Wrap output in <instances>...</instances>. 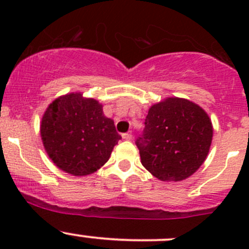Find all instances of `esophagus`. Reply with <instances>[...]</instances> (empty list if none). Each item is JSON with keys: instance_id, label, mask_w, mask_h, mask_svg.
Masks as SVG:
<instances>
[{"instance_id": "obj_1", "label": "esophagus", "mask_w": 249, "mask_h": 249, "mask_svg": "<svg viewBox=\"0 0 249 249\" xmlns=\"http://www.w3.org/2000/svg\"><path fill=\"white\" fill-rule=\"evenodd\" d=\"M122 137H123V139H124V140L130 141V140L132 139V134H131V132H125V134L122 135Z\"/></svg>"}]
</instances>
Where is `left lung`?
Listing matches in <instances>:
<instances>
[{
  "instance_id": "8db88e82",
  "label": "left lung",
  "mask_w": 249,
  "mask_h": 249,
  "mask_svg": "<svg viewBox=\"0 0 249 249\" xmlns=\"http://www.w3.org/2000/svg\"><path fill=\"white\" fill-rule=\"evenodd\" d=\"M212 136V123L201 107L169 97L150 107L136 145L141 162L154 177L178 182L201 166Z\"/></svg>"
}]
</instances>
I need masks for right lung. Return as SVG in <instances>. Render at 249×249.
I'll use <instances>...</instances> for the list:
<instances>
[{
    "mask_svg": "<svg viewBox=\"0 0 249 249\" xmlns=\"http://www.w3.org/2000/svg\"><path fill=\"white\" fill-rule=\"evenodd\" d=\"M48 155L62 171L73 176L94 173L109 159L122 139L102 106L82 94H67L49 105L41 124Z\"/></svg>",
    "mask_w": 249,
    "mask_h": 249,
    "instance_id": "obj_1",
    "label": "right lung"
}]
</instances>
